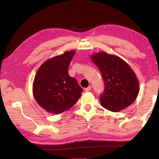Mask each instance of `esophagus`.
I'll use <instances>...</instances> for the list:
<instances>
[{"label": "esophagus", "instance_id": "34e87169", "mask_svg": "<svg viewBox=\"0 0 159 159\" xmlns=\"http://www.w3.org/2000/svg\"><path fill=\"white\" fill-rule=\"evenodd\" d=\"M91 89V86L89 85V87H88L87 88L85 89V91H89Z\"/></svg>", "mask_w": 159, "mask_h": 159}]
</instances>
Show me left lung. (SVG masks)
<instances>
[{"label": "left lung", "instance_id": "left-lung-1", "mask_svg": "<svg viewBox=\"0 0 159 159\" xmlns=\"http://www.w3.org/2000/svg\"><path fill=\"white\" fill-rule=\"evenodd\" d=\"M98 66L105 84L100 96L101 105L109 111L118 112L131 105L139 92V84L131 67L115 55L100 52L91 56Z\"/></svg>", "mask_w": 159, "mask_h": 159}]
</instances>
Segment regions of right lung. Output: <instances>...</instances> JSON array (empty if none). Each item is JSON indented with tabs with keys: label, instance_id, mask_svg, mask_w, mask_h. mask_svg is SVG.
Masks as SVG:
<instances>
[{
	"label": "right lung",
	"instance_id": "obj_1",
	"mask_svg": "<svg viewBox=\"0 0 159 159\" xmlns=\"http://www.w3.org/2000/svg\"><path fill=\"white\" fill-rule=\"evenodd\" d=\"M75 50L66 52L46 60L38 70L33 82L34 98L47 112L60 114L78 102L83 91L69 75L68 67Z\"/></svg>",
	"mask_w": 159,
	"mask_h": 159
}]
</instances>
